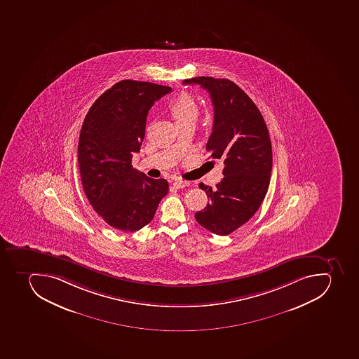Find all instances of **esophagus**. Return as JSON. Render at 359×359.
<instances>
[{
	"instance_id": "esophagus-1",
	"label": "esophagus",
	"mask_w": 359,
	"mask_h": 359,
	"mask_svg": "<svg viewBox=\"0 0 359 359\" xmlns=\"http://www.w3.org/2000/svg\"><path fill=\"white\" fill-rule=\"evenodd\" d=\"M172 185H174V187H176V189H183V187H189L190 183L187 181H182V180H176V181L172 183Z\"/></svg>"
}]
</instances>
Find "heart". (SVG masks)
<instances>
[{
    "mask_svg": "<svg viewBox=\"0 0 359 359\" xmlns=\"http://www.w3.org/2000/svg\"><path fill=\"white\" fill-rule=\"evenodd\" d=\"M169 110L176 123L182 124L185 121H196L199 114V107L194 97L189 93H181L169 104Z\"/></svg>",
    "mask_w": 359,
    "mask_h": 359,
    "instance_id": "b5f03b06",
    "label": "heart"
}]
</instances>
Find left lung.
<instances>
[{"label": "left lung", "mask_w": 359, "mask_h": 359, "mask_svg": "<svg viewBox=\"0 0 359 359\" xmlns=\"http://www.w3.org/2000/svg\"><path fill=\"white\" fill-rule=\"evenodd\" d=\"M183 84L208 90L214 125L205 149L224 163L223 180L215 189L200 184L209 201L196 219L215 234L229 235L256 214L267 193L273 165L269 130L259 109L232 81L201 76Z\"/></svg>", "instance_id": "1"}]
</instances>
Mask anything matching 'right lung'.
Returning <instances> with one entry per match:
<instances>
[{
    "label": "right lung",
    "mask_w": 359,
    "mask_h": 359,
    "mask_svg": "<svg viewBox=\"0 0 359 359\" xmlns=\"http://www.w3.org/2000/svg\"><path fill=\"white\" fill-rule=\"evenodd\" d=\"M172 88L149 81H118L88 110L79 142V166L85 194L108 225L135 232L154 219L168 192V182L132 166L144 139L147 116Z\"/></svg>",
    "instance_id": "add662e5"
}]
</instances>
